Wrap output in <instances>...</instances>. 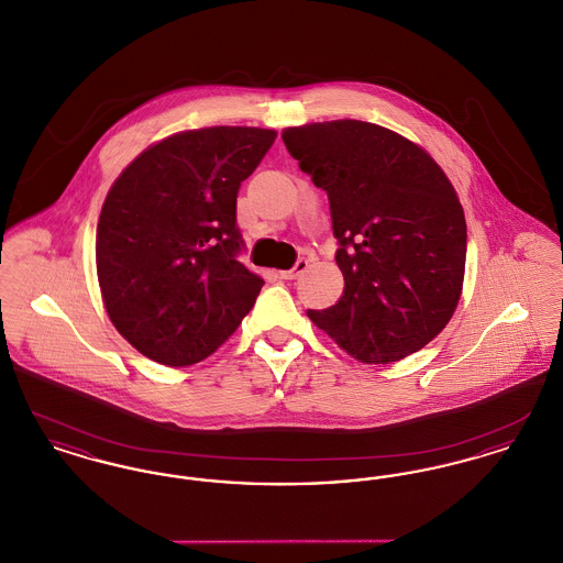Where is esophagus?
I'll use <instances>...</instances> for the list:
<instances>
[{
    "label": "esophagus",
    "mask_w": 563,
    "mask_h": 563,
    "mask_svg": "<svg viewBox=\"0 0 563 563\" xmlns=\"http://www.w3.org/2000/svg\"><path fill=\"white\" fill-rule=\"evenodd\" d=\"M308 269V260H303V257H299L297 262H295V266L291 269H285V272H280V278H285V280H294L297 278L299 274H303Z\"/></svg>",
    "instance_id": "esophagus-1"
}]
</instances>
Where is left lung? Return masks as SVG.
<instances>
[{
    "mask_svg": "<svg viewBox=\"0 0 563 563\" xmlns=\"http://www.w3.org/2000/svg\"><path fill=\"white\" fill-rule=\"evenodd\" d=\"M287 152L327 191L344 295L308 317L363 363H393L454 314L466 264L455 189L416 143L384 126L335 120L287 129Z\"/></svg>",
    "mask_w": 563,
    "mask_h": 563,
    "instance_id": "8db88e82",
    "label": "left lung"
}]
</instances>
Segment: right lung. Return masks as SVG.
I'll use <instances>...</instances> for the list:
<instances>
[{"mask_svg":"<svg viewBox=\"0 0 563 563\" xmlns=\"http://www.w3.org/2000/svg\"><path fill=\"white\" fill-rule=\"evenodd\" d=\"M274 131L213 126L143 152L109 189L97 274L109 319L147 358L186 367L213 354L251 312L264 278L242 264V181Z\"/></svg>","mask_w":563,"mask_h":563,"instance_id":"obj_1","label":"right lung"}]
</instances>
